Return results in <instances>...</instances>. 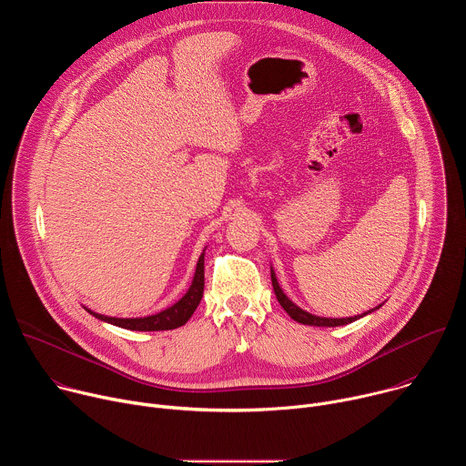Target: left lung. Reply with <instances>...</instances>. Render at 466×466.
<instances>
[{
    "mask_svg": "<svg viewBox=\"0 0 466 466\" xmlns=\"http://www.w3.org/2000/svg\"><path fill=\"white\" fill-rule=\"evenodd\" d=\"M271 282H273L275 295H277L280 306L286 309V313H288L293 320H297V322H300V324H308V326H328V328H329V326L350 324V322H354V320H358V319H361V317H365V315H369V313H372V311H376V309H380V308L383 306V304H380V306H376V308H372V309H369V311H365V313H361V315H354V317H319V315H313V313H309V311L299 308V306L284 293V289H282L280 284H279V279H277V273H275V269H273V265H271Z\"/></svg>",
    "mask_w": 466,
    "mask_h": 466,
    "instance_id": "1",
    "label": "left lung"
}]
</instances>
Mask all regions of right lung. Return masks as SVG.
Instances as JSON below:
<instances>
[{
	"label": "right lung",
	"mask_w": 466,
	"mask_h": 466,
	"mask_svg": "<svg viewBox=\"0 0 466 466\" xmlns=\"http://www.w3.org/2000/svg\"><path fill=\"white\" fill-rule=\"evenodd\" d=\"M207 250V247H205ZM205 250L198 256L197 268H195V275L191 280V286L187 288V291L184 293L182 299H178L173 306L155 313V315H147V317H130V319H121V317H108V315H101L96 313L92 309H88L85 306V309L94 315L96 319L125 328V329H135V331H160V329H175L182 324H186L189 320V317L193 315V311L197 309L198 302L203 299V291H205Z\"/></svg>",
	"instance_id": "add662e5"
}]
</instances>
